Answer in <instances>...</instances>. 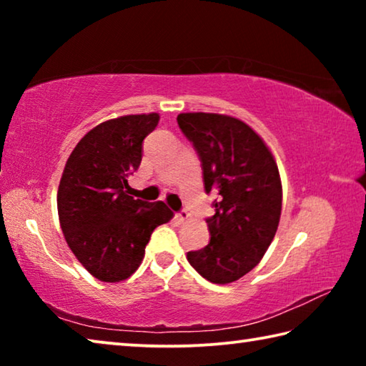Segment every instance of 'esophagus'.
<instances>
[{
    "label": "esophagus",
    "instance_id": "1",
    "mask_svg": "<svg viewBox=\"0 0 366 366\" xmlns=\"http://www.w3.org/2000/svg\"><path fill=\"white\" fill-rule=\"evenodd\" d=\"M174 218H176L179 222H184V221H187V219L190 218V214H189L187 209H181V212L176 213Z\"/></svg>",
    "mask_w": 366,
    "mask_h": 366
}]
</instances>
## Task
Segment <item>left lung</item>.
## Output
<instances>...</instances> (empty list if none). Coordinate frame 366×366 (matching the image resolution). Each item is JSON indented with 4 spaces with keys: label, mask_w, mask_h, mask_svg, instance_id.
Wrapping results in <instances>:
<instances>
[{
    "label": "left lung",
    "mask_w": 366,
    "mask_h": 366,
    "mask_svg": "<svg viewBox=\"0 0 366 366\" xmlns=\"http://www.w3.org/2000/svg\"><path fill=\"white\" fill-rule=\"evenodd\" d=\"M177 124L200 158L205 192L216 194L214 214L207 218L209 242L187 259L209 282H234L255 268L274 239L280 171L259 135L235 117L182 113Z\"/></svg>",
    "instance_id": "left-lung-1"
}]
</instances>
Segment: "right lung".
Masks as SVG:
<instances>
[{
    "mask_svg": "<svg viewBox=\"0 0 366 366\" xmlns=\"http://www.w3.org/2000/svg\"><path fill=\"white\" fill-rule=\"evenodd\" d=\"M159 116L131 114L104 121L74 148L58 189L66 242L84 268L103 282L127 280L139 268L154 227L172 218L163 202L127 195L144 140Z\"/></svg>",
    "mask_w": 366,
    "mask_h": 366,
    "instance_id": "right-lung-1",
    "label": "right lung"
}]
</instances>
